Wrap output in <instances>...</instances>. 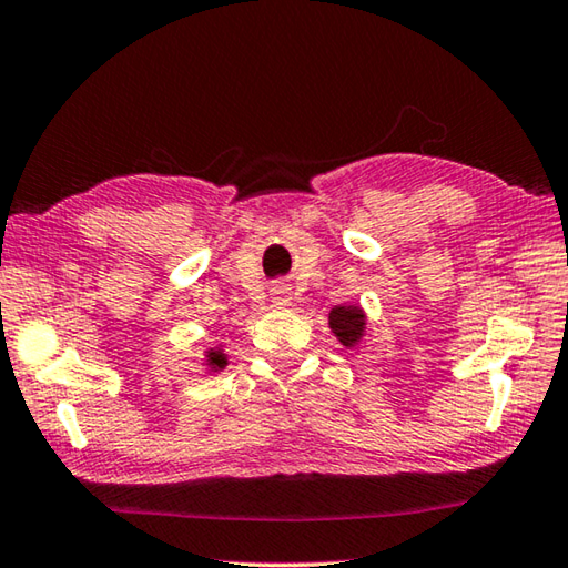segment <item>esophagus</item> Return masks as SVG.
<instances>
[{
	"label": "esophagus",
	"instance_id": "34e87169",
	"mask_svg": "<svg viewBox=\"0 0 568 568\" xmlns=\"http://www.w3.org/2000/svg\"><path fill=\"white\" fill-rule=\"evenodd\" d=\"M272 302H274L276 306H286L288 302H292V292H288L286 284H276V286L272 288Z\"/></svg>",
	"mask_w": 568,
	"mask_h": 568
}]
</instances>
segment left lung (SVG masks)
Segmentation results:
<instances>
[{
    "mask_svg": "<svg viewBox=\"0 0 568 568\" xmlns=\"http://www.w3.org/2000/svg\"><path fill=\"white\" fill-rule=\"evenodd\" d=\"M328 326H331V331H334L341 344L351 348V346H356L363 336V328H366V316H363L358 306H336L334 312L328 314Z\"/></svg>",
    "mask_w": 568,
    "mask_h": 568,
    "instance_id": "1",
    "label": "left lung"
}]
</instances>
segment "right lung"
Segmentation results:
<instances>
[{"label": "right lung", "mask_w": 568, "mask_h": 568, "mask_svg": "<svg viewBox=\"0 0 568 568\" xmlns=\"http://www.w3.org/2000/svg\"><path fill=\"white\" fill-rule=\"evenodd\" d=\"M207 366H210L212 371H220V368L227 366V356H224V353H222L220 348H210V351H207Z\"/></svg>", "instance_id": "obj_1"}]
</instances>
